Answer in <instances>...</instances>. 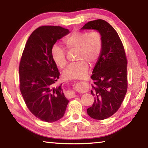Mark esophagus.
<instances>
[{"instance_id": "34e87169", "label": "esophagus", "mask_w": 148, "mask_h": 148, "mask_svg": "<svg viewBox=\"0 0 148 148\" xmlns=\"http://www.w3.org/2000/svg\"><path fill=\"white\" fill-rule=\"evenodd\" d=\"M76 96V95L74 92H67V97H68V98H69V99L74 98V97H75Z\"/></svg>"}]
</instances>
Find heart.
Returning <instances> with one entry per match:
<instances>
[{
    "label": "heart",
    "mask_w": 148,
    "mask_h": 148,
    "mask_svg": "<svg viewBox=\"0 0 148 148\" xmlns=\"http://www.w3.org/2000/svg\"><path fill=\"white\" fill-rule=\"evenodd\" d=\"M69 49L77 50L76 60L79 61L69 64L63 72L66 79H82L88 72L89 66L94 64L101 56L102 49V38L99 31L90 32H74L64 40ZM52 59L57 66L63 68L67 63L66 51L59 44H54L51 50Z\"/></svg>",
    "instance_id": "1"
}]
</instances>
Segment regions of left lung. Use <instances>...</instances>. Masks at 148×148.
Masks as SVG:
<instances>
[{
    "label": "left lung",
    "mask_w": 148,
    "mask_h": 148,
    "mask_svg": "<svg viewBox=\"0 0 148 148\" xmlns=\"http://www.w3.org/2000/svg\"><path fill=\"white\" fill-rule=\"evenodd\" d=\"M81 29L95 30L102 36V52L91 77L94 81L91 92L95 100L87 112L92 119L103 120L118 110L126 95V56L118 34L104 20L89 21Z\"/></svg>",
    "instance_id": "left-lung-1"
}]
</instances>
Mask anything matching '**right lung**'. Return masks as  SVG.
<instances>
[{"label": "right lung", "mask_w": 148, "mask_h": 148, "mask_svg": "<svg viewBox=\"0 0 148 148\" xmlns=\"http://www.w3.org/2000/svg\"><path fill=\"white\" fill-rule=\"evenodd\" d=\"M69 32L61 27H40L29 36L22 54L20 91L29 110L42 121L51 123L61 119L69 102L62 84L54 87L60 73L51 55L57 40Z\"/></svg>", "instance_id": "obj_1"}]
</instances>
